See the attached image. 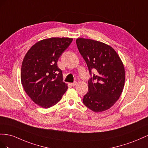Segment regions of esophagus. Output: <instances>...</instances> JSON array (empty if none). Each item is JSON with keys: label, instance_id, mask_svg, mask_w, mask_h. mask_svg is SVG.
Listing matches in <instances>:
<instances>
[{"label": "esophagus", "instance_id": "1", "mask_svg": "<svg viewBox=\"0 0 148 148\" xmlns=\"http://www.w3.org/2000/svg\"><path fill=\"white\" fill-rule=\"evenodd\" d=\"M77 82H73V83H71V86L74 87V86H75L77 85Z\"/></svg>", "mask_w": 148, "mask_h": 148}]
</instances>
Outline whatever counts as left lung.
Instances as JSON below:
<instances>
[{"instance_id":"8db88e82","label":"left lung","mask_w":148,"mask_h":148,"mask_svg":"<svg viewBox=\"0 0 148 148\" xmlns=\"http://www.w3.org/2000/svg\"><path fill=\"white\" fill-rule=\"evenodd\" d=\"M79 53L87 63L90 74L96 72L88 81V92L83 103L94 112L111 108L123 91L125 71L123 62L112 46L102 42L80 38L76 40Z\"/></svg>"}]
</instances>
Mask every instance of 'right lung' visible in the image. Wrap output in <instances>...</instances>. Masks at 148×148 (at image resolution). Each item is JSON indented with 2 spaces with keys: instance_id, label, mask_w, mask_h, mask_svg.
Listing matches in <instances>:
<instances>
[{
  "instance_id": "1",
  "label": "right lung",
  "mask_w": 148,
  "mask_h": 148,
  "mask_svg": "<svg viewBox=\"0 0 148 148\" xmlns=\"http://www.w3.org/2000/svg\"><path fill=\"white\" fill-rule=\"evenodd\" d=\"M73 40L65 37L42 40L33 45L23 58L21 82L24 90L42 108H49L60 102L68 88L62 81L57 62Z\"/></svg>"
}]
</instances>
